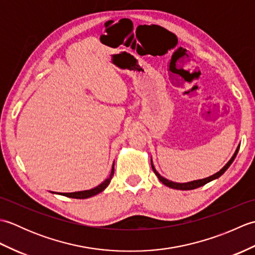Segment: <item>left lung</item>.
<instances>
[{"mask_svg": "<svg viewBox=\"0 0 255 255\" xmlns=\"http://www.w3.org/2000/svg\"><path fill=\"white\" fill-rule=\"evenodd\" d=\"M239 149H240V144L237 147V150L235 151L234 155L231 156V159H230L228 162H227V164H226L219 172L215 173L214 175H210V176L206 177V178H202V180H195V181H192V182L176 183V182L169 181V180H167V178H165V177H163L162 175H160V173L155 170V167H154V165H153V163H152V158H151V166H152V170H153V172H154V174H155L156 176H158L159 181L163 183L164 185H166L167 187L173 188V189H181V191H189V189L198 188V187H200V186L205 185V184H207V183H209V182H211V181L217 180V178H219L221 175L224 174V173H225L227 170H228V167L232 164V162L235 161V159H236V156H237V154H238V151H239Z\"/></svg>", "mask_w": 255, "mask_h": 255, "instance_id": "obj_1", "label": "left lung"}]
</instances>
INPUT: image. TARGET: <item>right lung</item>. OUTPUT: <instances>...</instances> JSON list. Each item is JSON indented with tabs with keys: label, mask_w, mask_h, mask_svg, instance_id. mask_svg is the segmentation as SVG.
Instances as JSON below:
<instances>
[{
	"label": "right lung",
	"mask_w": 255,
	"mask_h": 255,
	"mask_svg": "<svg viewBox=\"0 0 255 255\" xmlns=\"http://www.w3.org/2000/svg\"><path fill=\"white\" fill-rule=\"evenodd\" d=\"M114 175V163L112 166V171L111 174L108 176L104 182H102L100 185H97L96 187L92 188V189H86V191H80V192H73V193H57V192H51L53 194H59L62 195V196H67V197H71V198H78V199H84V198H90L92 196H95L99 193L103 192L104 189L108 186V184L111 183L112 177Z\"/></svg>",
	"instance_id": "obj_1"
}]
</instances>
